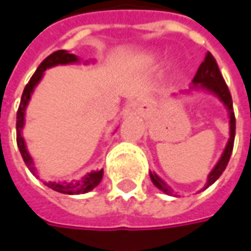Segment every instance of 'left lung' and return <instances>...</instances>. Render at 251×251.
I'll return each instance as SVG.
<instances>
[{"mask_svg": "<svg viewBox=\"0 0 251 251\" xmlns=\"http://www.w3.org/2000/svg\"><path fill=\"white\" fill-rule=\"evenodd\" d=\"M193 83H194V88H203L206 89V90H210L211 93L217 94V96L221 98V101L226 105L230 116L229 142L226 145V149H225L224 154H222V157H221V159L218 161V163L215 165V168L213 169L210 174H209L207 182H206V187H209L221 177V174L224 173V170L226 169V166H227V163H229L230 155H231V151H233L235 137V116L234 111H233V100H231V94H230L229 88H227V85L225 82L222 74H221L218 64H217V61H215V58L213 57V54H211L210 51H207V54H206L205 57V61L202 62L201 66L197 70L196 75H194V78H193ZM150 178H151L153 183L158 187L159 190H162V192L166 193V194H172L170 187L163 182L158 176L150 173Z\"/></svg>", "mask_w": 251, "mask_h": 251, "instance_id": "8db88e82", "label": "left lung"}]
</instances>
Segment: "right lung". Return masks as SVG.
Instances as JSON below:
<instances>
[{
	"label": "right lung",
	"instance_id": "1",
	"mask_svg": "<svg viewBox=\"0 0 251 251\" xmlns=\"http://www.w3.org/2000/svg\"><path fill=\"white\" fill-rule=\"evenodd\" d=\"M77 61H78L77 55L72 54V53H69L66 50H57L54 53L48 55L41 62L40 66L37 68L34 74L31 75V78L29 79V82L26 83V86L24 89L21 102H20V106H18V110H17V145H18L20 153H21L22 158H24V162L26 163V166L31 173L36 172V169H34V165H33V159H31V157L27 153L25 141H24L21 135L22 126H24V116H25V107H26L27 102L30 100L31 92H33V89H34L37 83L40 82V79L42 78V74H44L46 69L55 66V65L72 64V62H77ZM102 176H103V170H100V172H92L88 176H85L82 178V181H78V182H49L45 183V185L49 186L50 189L55 190V192L64 193V194H82V193L90 192V190H93L94 187L97 186L98 183L101 182Z\"/></svg>",
	"mask_w": 251,
	"mask_h": 251
}]
</instances>
